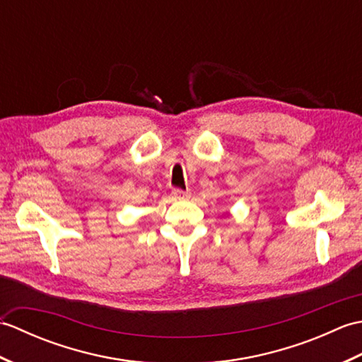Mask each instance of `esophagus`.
I'll list each match as a JSON object with an SVG mask.
<instances>
[{
	"label": "esophagus",
	"mask_w": 362,
	"mask_h": 362,
	"mask_svg": "<svg viewBox=\"0 0 362 362\" xmlns=\"http://www.w3.org/2000/svg\"><path fill=\"white\" fill-rule=\"evenodd\" d=\"M173 194L175 199H187L189 197V191H183V189H179V188H174L173 189Z\"/></svg>",
	"instance_id": "34e87169"
}]
</instances>
